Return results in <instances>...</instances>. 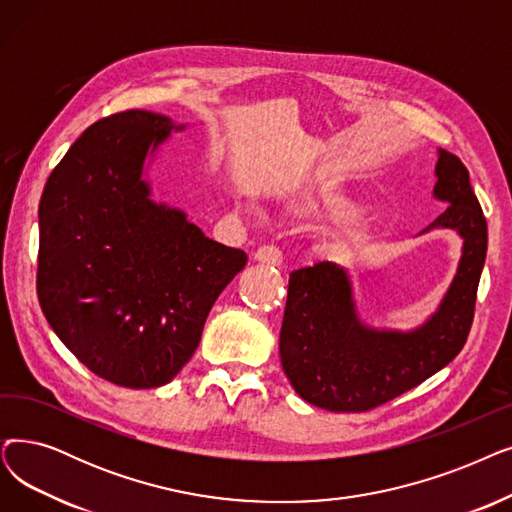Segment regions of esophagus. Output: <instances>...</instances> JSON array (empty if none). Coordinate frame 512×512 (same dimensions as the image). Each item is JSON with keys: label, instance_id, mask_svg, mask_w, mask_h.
<instances>
[{"label": "esophagus", "instance_id": "1", "mask_svg": "<svg viewBox=\"0 0 512 512\" xmlns=\"http://www.w3.org/2000/svg\"><path fill=\"white\" fill-rule=\"evenodd\" d=\"M253 259L259 263H265V265H280L282 253H280V249L274 247V244H263V247H259L253 253Z\"/></svg>", "mask_w": 512, "mask_h": 512}]
</instances>
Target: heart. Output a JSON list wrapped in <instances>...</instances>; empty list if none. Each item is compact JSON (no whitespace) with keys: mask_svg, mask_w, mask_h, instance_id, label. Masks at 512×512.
<instances>
[{"mask_svg":"<svg viewBox=\"0 0 512 512\" xmlns=\"http://www.w3.org/2000/svg\"><path fill=\"white\" fill-rule=\"evenodd\" d=\"M295 211L303 215L324 213L339 221H349L362 215L364 207L358 201H353V198H345V196H307L295 203Z\"/></svg>","mask_w":512,"mask_h":512,"instance_id":"obj_1","label":"heart"}]
</instances>
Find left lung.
Segmentation results:
<instances>
[{
  "label": "left lung",
  "instance_id": "8db88e82",
  "mask_svg": "<svg viewBox=\"0 0 512 512\" xmlns=\"http://www.w3.org/2000/svg\"><path fill=\"white\" fill-rule=\"evenodd\" d=\"M431 226L456 230L462 257L435 314L412 330L372 328L358 316L349 274L332 261L295 270L280 330V362L293 389L330 412H366L410 391L448 366L469 337L487 253V224L456 154L439 150ZM420 232V234H422Z\"/></svg>",
  "mask_w": 512,
  "mask_h": 512
}]
</instances>
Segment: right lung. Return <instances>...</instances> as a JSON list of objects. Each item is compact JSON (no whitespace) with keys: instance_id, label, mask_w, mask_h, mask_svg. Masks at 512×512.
Segmentation results:
<instances>
[{"instance_id":"right-lung-1","label":"right lung","mask_w":512,"mask_h":512,"mask_svg":"<svg viewBox=\"0 0 512 512\" xmlns=\"http://www.w3.org/2000/svg\"><path fill=\"white\" fill-rule=\"evenodd\" d=\"M186 125L125 110L87 127L39 203L37 297L75 358L129 389L167 385L247 253L154 203L146 159Z\"/></svg>"}]
</instances>
